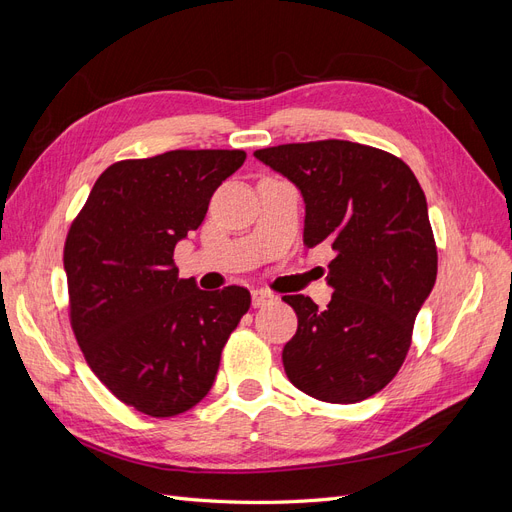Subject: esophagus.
I'll return each mask as SVG.
<instances>
[{"mask_svg":"<svg viewBox=\"0 0 512 512\" xmlns=\"http://www.w3.org/2000/svg\"><path fill=\"white\" fill-rule=\"evenodd\" d=\"M273 299H275V297H273L271 292H267V290H254V292H252V305H254V307H265V305H269Z\"/></svg>","mask_w":512,"mask_h":512,"instance_id":"esophagus-1","label":"esophagus"}]
</instances>
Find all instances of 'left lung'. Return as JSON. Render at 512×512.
I'll return each instance as SVG.
<instances>
[{
	"label": "left lung",
	"mask_w": 512,
	"mask_h": 512,
	"mask_svg": "<svg viewBox=\"0 0 512 512\" xmlns=\"http://www.w3.org/2000/svg\"><path fill=\"white\" fill-rule=\"evenodd\" d=\"M254 156L301 190L303 243L335 250L327 309L305 294L284 297L299 318L282 352L288 380L329 404L376 395L404 365L416 314L438 275L421 185L393 153L335 138Z\"/></svg>",
	"instance_id": "obj_1"
}]
</instances>
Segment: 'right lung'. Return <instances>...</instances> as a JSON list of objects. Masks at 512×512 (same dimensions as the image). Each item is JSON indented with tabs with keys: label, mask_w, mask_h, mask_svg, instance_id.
Instances as JSON below:
<instances>
[{
	"label": "right lung",
	"mask_w": 512,
	"mask_h": 512,
	"mask_svg": "<svg viewBox=\"0 0 512 512\" xmlns=\"http://www.w3.org/2000/svg\"><path fill=\"white\" fill-rule=\"evenodd\" d=\"M245 162L241 149H175L121 160L94 183L64 247L70 324L91 371L119 401L166 418L213 386L250 290L181 280L175 245Z\"/></svg>",
	"instance_id": "right-lung-1"
}]
</instances>
